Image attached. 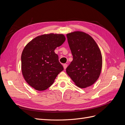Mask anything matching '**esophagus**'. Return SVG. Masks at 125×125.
<instances>
[{
	"mask_svg": "<svg viewBox=\"0 0 125 125\" xmlns=\"http://www.w3.org/2000/svg\"><path fill=\"white\" fill-rule=\"evenodd\" d=\"M63 68H64V69H66V68H67V64H64L63 65Z\"/></svg>",
	"mask_w": 125,
	"mask_h": 125,
	"instance_id": "34e87169",
	"label": "esophagus"
}]
</instances>
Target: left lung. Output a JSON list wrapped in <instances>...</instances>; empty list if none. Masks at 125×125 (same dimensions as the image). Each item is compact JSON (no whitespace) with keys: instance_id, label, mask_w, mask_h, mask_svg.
<instances>
[{"instance_id":"left-lung-1","label":"left lung","mask_w":125,"mask_h":125,"mask_svg":"<svg viewBox=\"0 0 125 125\" xmlns=\"http://www.w3.org/2000/svg\"><path fill=\"white\" fill-rule=\"evenodd\" d=\"M73 60L66 73L74 84L82 89L93 85L99 79L102 56L95 41L88 34L74 31L67 34Z\"/></svg>"}]
</instances>
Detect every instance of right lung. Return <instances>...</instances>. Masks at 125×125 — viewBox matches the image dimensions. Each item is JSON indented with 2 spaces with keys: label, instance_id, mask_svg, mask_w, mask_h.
Listing matches in <instances>:
<instances>
[{
  "label": "right lung",
  "instance_id": "obj_1",
  "mask_svg": "<svg viewBox=\"0 0 125 125\" xmlns=\"http://www.w3.org/2000/svg\"><path fill=\"white\" fill-rule=\"evenodd\" d=\"M65 40L62 34H45L36 36L24 47L21 55L22 73L35 90L48 89L63 70L54 51Z\"/></svg>",
  "mask_w": 125,
  "mask_h": 125
}]
</instances>
